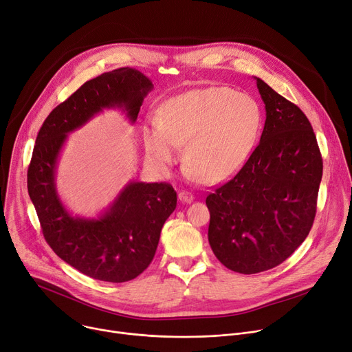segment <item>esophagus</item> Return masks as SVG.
Here are the masks:
<instances>
[{
	"instance_id": "esophagus-1",
	"label": "esophagus",
	"mask_w": 352,
	"mask_h": 352,
	"mask_svg": "<svg viewBox=\"0 0 352 352\" xmlns=\"http://www.w3.org/2000/svg\"><path fill=\"white\" fill-rule=\"evenodd\" d=\"M178 199H179L181 202H184V204H190V202L194 201V195H192L191 192L181 191V192L178 194Z\"/></svg>"
}]
</instances>
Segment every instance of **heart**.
Instances as JSON below:
<instances>
[{
  "instance_id": "heart-1",
  "label": "heart",
  "mask_w": 352,
  "mask_h": 352,
  "mask_svg": "<svg viewBox=\"0 0 352 352\" xmlns=\"http://www.w3.org/2000/svg\"><path fill=\"white\" fill-rule=\"evenodd\" d=\"M263 114L248 93L223 86L197 89L173 98L143 127L146 155L166 175L182 143L191 181L219 182L238 173L259 138Z\"/></svg>"
}]
</instances>
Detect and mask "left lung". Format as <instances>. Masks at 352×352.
Listing matches in <instances>:
<instances>
[{
  "label": "left lung",
  "mask_w": 352,
  "mask_h": 352,
  "mask_svg": "<svg viewBox=\"0 0 352 352\" xmlns=\"http://www.w3.org/2000/svg\"><path fill=\"white\" fill-rule=\"evenodd\" d=\"M254 79L266 109L261 142L241 171L206 197L209 245L223 266L243 274L278 266L307 238L322 177L306 114Z\"/></svg>",
  "instance_id": "obj_1"
}]
</instances>
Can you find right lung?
I'll return each instance as SVG.
<instances>
[{"label":"right lung","mask_w":352,"mask_h":352,"mask_svg":"<svg viewBox=\"0 0 352 352\" xmlns=\"http://www.w3.org/2000/svg\"><path fill=\"white\" fill-rule=\"evenodd\" d=\"M151 89V80L133 67L87 80L46 117L28 167V194L45 241L67 265L103 282H129L148 267L177 192L167 182L131 181L102 217H72L56 192V161L67 133L103 109H123L134 123Z\"/></svg>","instance_id":"obj_1"}]
</instances>
